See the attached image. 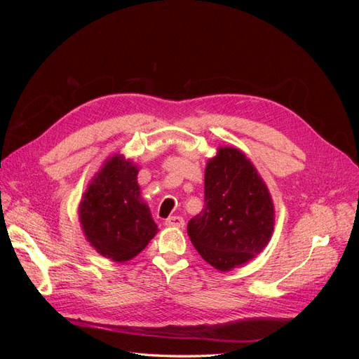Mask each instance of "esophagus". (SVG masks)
Instances as JSON below:
<instances>
[{"mask_svg": "<svg viewBox=\"0 0 359 359\" xmlns=\"http://www.w3.org/2000/svg\"><path fill=\"white\" fill-rule=\"evenodd\" d=\"M165 224L169 226V227H184V224H186V222H184L182 217L173 215V217H169V219H166Z\"/></svg>", "mask_w": 359, "mask_h": 359, "instance_id": "1", "label": "esophagus"}]
</instances>
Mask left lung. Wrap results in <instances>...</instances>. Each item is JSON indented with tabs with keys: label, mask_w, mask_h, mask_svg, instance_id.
<instances>
[{
	"label": "left lung",
	"mask_w": 359,
	"mask_h": 359,
	"mask_svg": "<svg viewBox=\"0 0 359 359\" xmlns=\"http://www.w3.org/2000/svg\"><path fill=\"white\" fill-rule=\"evenodd\" d=\"M271 193L241 149L220 147L205 168V206L187 224L190 240L215 269L226 273L255 259L274 232Z\"/></svg>",
	"instance_id": "1"
}]
</instances>
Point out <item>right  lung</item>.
Here are the masks:
<instances>
[{
    "label": "right lung",
    "instance_id": "right-lung-1",
    "mask_svg": "<svg viewBox=\"0 0 359 359\" xmlns=\"http://www.w3.org/2000/svg\"><path fill=\"white\" fill-rule=\"evenodd\" d=\"M137 173L139 166L123 154L107 157L78 208L85 240L114 262L137 256L158 232L140 196Z\"/></svg>",
    "mask_w": 359,
    "mask_h": 359
}]
</instances>
